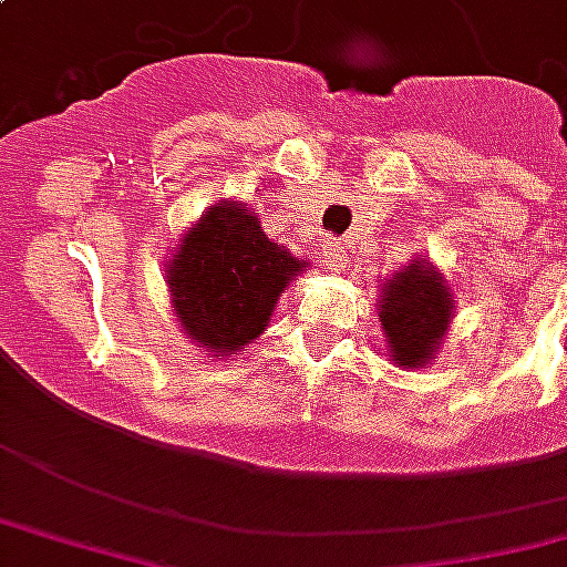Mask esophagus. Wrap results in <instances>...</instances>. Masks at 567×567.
I'll list each match as a JSON object with an SVG mask.
<instances>
[{
  "label": "esophagus",
  "mask_w": 567,
  "mask_h": 567,
  "mask_svg": "<svg viewBox=\"0 0 567 567\" xmlns=\"http://www.w3.org/2000/svg\"><path fill=\"white\" fill-rule=\"evenodd\" d=\"M323 265H327V270H341V267L348 265V246L330 237L323 244Z\"/></svg>",
  "instance_id": "esophagus-1"
}]
</instances>
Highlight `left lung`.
I'll return each instance as SVG.
<instances>
[{
	"mask_svg": "<svg viewBox=\"0 0 567 567\" xmlns=\"http://www.w3.org/2000/svg\"><path fill=\"white\" fill-rule=\"evenodd\" d=\"M452 291L437 267L416 258L383 282L380 323L389 357L401 369H425L452 321Z\"/></svg>",
	"mask_w": 567,
	"mask_h": 567,
	"instance_id": "left-lung-1",
	"label": "left lung"
}]
</instances>
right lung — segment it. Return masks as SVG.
<instances>
[{
    "instance_id": "add662e5",
    "label": "right lung",
    "mask_w": 567,
    "mask_h": 567,
    "mask_svg": "<svg viewBox=\"0 0 567 567\" xmlns=\"http://www.w3.org/2000/svg\"><path fill=\"white\" fill-rule=\"evenodd\" d=\"M306 261L274 244L244 205L207 207L168 258L172 309L189 339L228 357L258 339Z\"/></svg>"
}]
</instances>
